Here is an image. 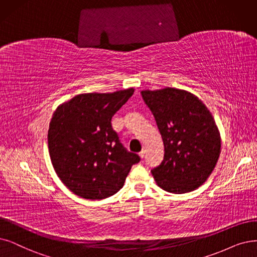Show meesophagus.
I'll return each instance as SVG.
<instances>
[{
  "instance_id": "1",
  "label": "esophagus",
  "mask_w": 257,
  "mask_h": 257,
  "mask_svg": "<svg viewBox=\"0 0 257 257\" xmlns=\"http://www.w3.org/2000/svg\"><path fill=\"white\" fill-rule=\"evenodd\" d=\"M145 155H146V150H142V151L139 153V156H140L141 158H143V157H145Z\"/></svg>"
}]
</instances>
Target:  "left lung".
Masks as SVG:
<instances>
[{"label": "left lung", "mask_w": 257, "mask_h": 257, "mask_svg": "<svg viewBox=\"0 0 257 257\" xmlns=\"http://www.w3.org/2000/svg\"><path fill=\"white\" fill-rule=\"evenodd\" d=\"M164 145V157L151 172L164 191H194L208 179L220 154V136L210 110L189 91L142 90Z\"/></svg>", "instance_id": "left-lung-1"}]
</instances>
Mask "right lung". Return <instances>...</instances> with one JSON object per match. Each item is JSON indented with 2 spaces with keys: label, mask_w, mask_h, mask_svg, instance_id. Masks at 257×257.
I'll list each match as a JSON object with an SVG mask.
<instances>
[{
  "label": "right lung",
  "mask_w": 257,
  "mask_h": 257,
  "mask_svg": "<svg viewBox=\"0 0 257 257\" xmlns=\"http://www.w3.org/2000/svg\"><path fill=\"white\" fill-rule=\"evenodd\" d=\"M134 88L81 94L61 104L48 130V150L58 177L85 199H104L124 184L140 157L128 152L112 130L111 118Z\"/></svg>",
  "instance_id": "obj_1"
}]
</instances>
